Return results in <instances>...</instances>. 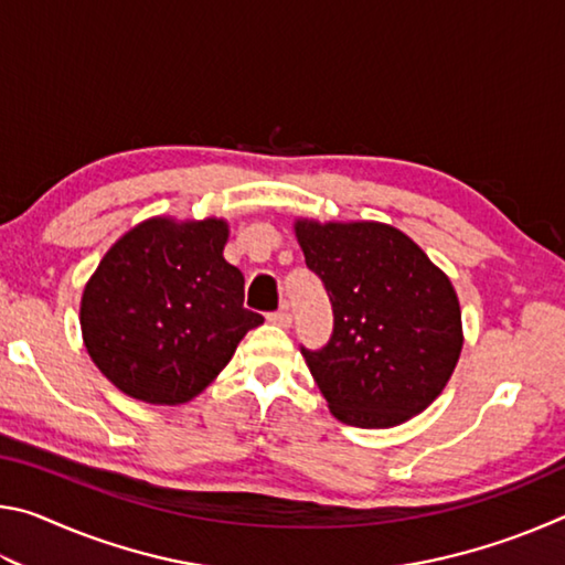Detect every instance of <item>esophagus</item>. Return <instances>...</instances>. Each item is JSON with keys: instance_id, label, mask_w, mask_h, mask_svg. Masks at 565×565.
Here are the masks:
<instances>
[{"instance_id": "34e87169", "label": "esophagus", "mask_w": 565, "mask_h": 565, "mask_svg": "<svg viewBox=\"0 0 565 565\" xmlns=\"http://www.w3.org/2000/svg\"><path fill=\"white\" fill-rule=\"evenodd\" d=\"M266 319H269L271 323H276V327H281V329H289V327H291V313L286 311V309H281V311H271L269 317H266Z\"/></svg>"}]
</instances>
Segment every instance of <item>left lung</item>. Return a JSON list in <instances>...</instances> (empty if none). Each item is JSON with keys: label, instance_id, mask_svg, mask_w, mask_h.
Masks as SVG:
<instances>
[{"label": "left lung", "instance_id": "1", "mask_svg": "<svg viewBox=\"0 0 565 565\" xmlns=\"http://www.w3.org/2000/svg\"><path fill=\"white\" fill-rule=\"evenodd\" d=\"M294 228L333 309L327 347H301L331 414L391 428L431 406L463 347L451 279L388 224L299 218Z\"/></svg>", "mask_w": 565, "mask_h": 565}]
</instances>
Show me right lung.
I'll return each instance as SVG.
<instances>
[{"label":"right lung","instance_id":"obj_1","mask_svg":"<svg viewBox=\"0 0 565 565\" xmlns=\"http://www.w3.org/2000/svg\"><path fill=\"white\" fill-rule=\"evenodd\" d=\"M224 218L154 216L114 244L82 294V337L114 386L147 404H186L248 329L244 276L224 259Z\"/></svg>","mask_w":565,"mask_h":565}]
</instances>
